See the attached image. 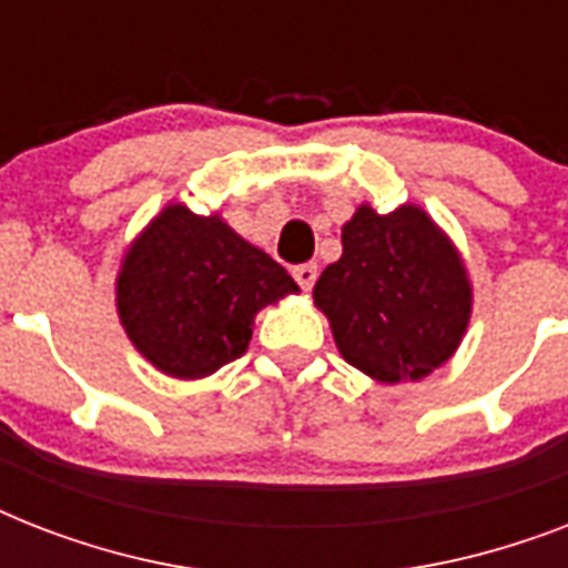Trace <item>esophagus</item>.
<instances>
[{
	"label": "esophagus",
	"mask_w": 568,
	"mask_h": 568,
	"mask_svg": "<svg viewBox=\"0 0 568 568\" xmlns=\"http://www.w3.org/2000/svg\"><path fill=\"white\" fill-rule=\"evenodd\" d=\"M292 276H294V280H297V285H301L303 292H310L312 285H315V280H318V265H315V262L297 265L292 271Z\"/></svg>",
	"instance_id": "34e87169"
}]
</instances>
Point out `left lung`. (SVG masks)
<instances>
[{
    "label": "left lung",
    "mask_w": 568,
    "mask_h": 568,
    "mask_svg": "<svg viewBox=\"0 0 568 568\" xmlns=\"http://www.w3.org/2000/svg\"><path fill=\"white\" fill-rule=\"evenodd\" d=\"M312 294L342 356L379 383L448 363L471 315L466 267L418 205L392 214L359 205L342 230V258Z\"/></svg>",
    "instance_id": "obj_1"
}]
</instances>
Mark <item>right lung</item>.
Segmentation results:
<instances>
[{
  "mask_svg": "<svg viewBox=\"0 0 568 568\" xmlns=\"http://www.w3.org/2000/svg\"><path fill=\"white\" fill-rule=\"evenodd\" d=\"M292 292L288 271L217 214L168 205L123 258L118 312L159 372L196 379L239 359L256 312Z\"/></svg>",
  "mask_w": 568,
  "mask_h": 568,
  "instance_id": "1",
  "label": "right lung"
}]
</instances>
